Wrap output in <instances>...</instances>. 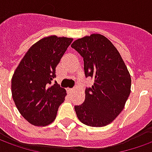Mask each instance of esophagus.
Here are the masks:
<instances>
[{
	"mask_svg": "<svg viewBox=\"0 0 152 152\" xmlns=\"http://www.w3.org/2000/svg\"><path fill=\"white\" fill-rule=\"evenodd\" d=\"M69 91L70 93H73V92L74 91V88H69Z\"/></svg>",
	"mask_w": 152,
	"mask_h": 152,
	"instance_id": "1",
	"label": "esophagus"
}]
</instances>
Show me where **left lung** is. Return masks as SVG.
<instances>
[{"label":"left lung","instance_id":"1","mask_svg":"<svg viewBox=\"0 0 152 152\" xmlns=\"http://www.w3.org/2000/svg\"><path fill=\"white\" fill-rule=\"evenodd\" d=\"M71 47L83 58L86 77L94 80L85 91L84 102L74 107L77 117L87 126H107L125 107L131 93L130 73L117 48L104 35H87Z\"/></svg>","mask_w":152,"mask_h":152}]
</instances>
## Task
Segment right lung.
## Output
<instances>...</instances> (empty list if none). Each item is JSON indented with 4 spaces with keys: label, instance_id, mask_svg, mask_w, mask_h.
I'll use <instances>...</instances> for the list:
<instances>
[{
    "label": "right lung",
    "instance_id": "right-lung-1",
    "mask_svg": "<svg viewBox=\"0 0 152 152\" xmlns=\"http://www.w3.org/2000/svg\"><path fill=\"white\" fill-rule=\"evenodd\" d=\"M72 38L49 35L30 47L11 78V94L21 116L34 126H45L54 122L66 90L58 83L55 69Z\"/></svg>",
    "mask_w": 152,
    "mask_h": 152
}]
</instances>
